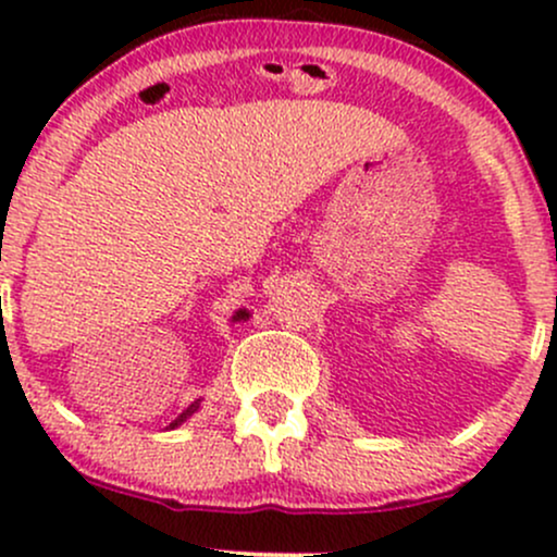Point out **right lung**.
Returning <instances> with one entry per match:
<instances>
[{"mask_svg":"<svg viewBox=\"0 0 557 557\" xmlns=\"http://www.w3.org/2000/svg\"><path fill=\"white\" fill-rule=\"evenodd\" d=\"M248 317H251V311H248V309H238V311H235V314H233V322H246V319ZM198 408H201V398H198V400H194V403H190V406L188 408H185V411L181 413V417H177L175 421H172V424H170V430H175V426H181L183 424V421H188L190 417H194V413L198 411Z\"/></svg>","mask_w":557,"mask_h":557,"instance_id":"obj_1","label":"right lung"}]
</instances>
